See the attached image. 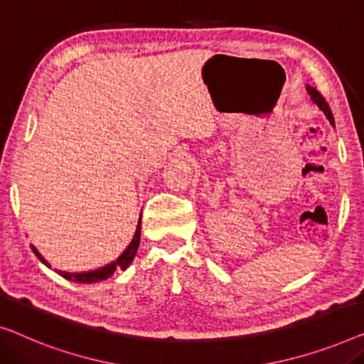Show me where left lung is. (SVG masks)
I'll use <instances>...</instances> for the list:
<instances>
[{
    "label": "left lung",
    "instance_id": "1",
    "mask_svg": "<svg viewBox=\"0 0 364 364\" xmlns=\"http://www.w3.org/2000/svg\"><path fill=\"white\" fill-rule=\"evenodd\" d=\"M307 88V92H309V95H310V100H312V102L317 105V107L322 109V112L325 113V117L328 118V121H330V124L331 126H335V119H333V114H331V109H330V107H328V103L325 102V98L322 97V93H320L317 88H314V87H310V85H307L305 87Z\"/></svg>",
    "mask_w": 364,
    "mask_h": 364
}]
</instances>
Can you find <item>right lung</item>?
<instances>
[{
    "label": "right lung",
    "instance_id": "right-lung-1",
    "mask_svg": "<svg viewBox=\"0 0 364 364\" xmlns=\"http://www.w3.org/2000/svg\"><path fill=\"white\" fill-rule=\"evenodd\" d=\"M139 240H141V218L138 221V228H136V233L133 236V240H131L129 246L126 247L123 251V255H121L117 261L109 262V264L100 267V269H95V271H87V272H65V271H57L60 274L62 277L68 279V281H73V282H82V284H92V282H100V281H105V279H108L109 276H113L114 271H124L126 267H128L131 262H133L134 256H136V251H138V246H139ZM33 247L34 255L39 257V259L44 262L47 267L49 266V262H47L44 257L41 256V252L36 250L34 246Z\"/></svg>",
    "mask_w": 364,
    "mask_h": 364
}]
</instances>
